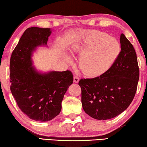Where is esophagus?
<instances>
[{"mask_svg":"<svg viewBox=\"0 0 147 147\" xmlns=\"http://www.w3.org/2000/svg\"><path fill=\"white\" fill-rule=\"evenodd\" d=\"M79 80H80V78H79L78 76H75L74 77V81L75 83H78L79 82Z\"/></svg>","mask_w":147,"mask_h":147,"instance_id":"obj_1","label":"esophagus"}]
</instances>
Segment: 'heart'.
<instances>
[{
    "label": "heart",
    "instance_id": "1",
    "mask_svg": "<svg viewBox=\"0 0 147 147\" xmlns=\"http://www.w3.org/2000/svg\"><path fill=\"white\" fill-rule=\"evenodd\" d=\"M71 52L82 54L80 68L85 75L93 77L101 75L111 67L120 53V45L107 33L90 31L83 33L74 44Z\"/></svg>",
    "mask_w": 147,
    "mask_h": 147
}]
</instances>
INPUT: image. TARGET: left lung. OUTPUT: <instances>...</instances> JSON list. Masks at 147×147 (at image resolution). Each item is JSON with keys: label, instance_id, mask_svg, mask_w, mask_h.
<instances>
[{"label": "left lung", "instance_id": "1", "mask_svg": "<svg viewBox=\"0 0 147 147\" xmlns=\"http://www.w3.org/2000/svg\"><path fill=\"white\" fill-rule=\"evenodd\" d=\"M121 51L112 66L100 76L81 79V103L86 114L94 119L114 118L131 103L139 78L137 55L123 33Z\"/></svg>", "mask_w": 147, "mask_h": 147}]
</instances>
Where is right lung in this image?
I'll use <instances>...</instances> for the list:
<instances>
[{"label":"right lung","mask_w":147,"mask_h":147,"mask_svg":"<svg viewBox=\"0 0 147 147\" xmlns=\"http://www.w3.org/2000/svg\"><path fill=\"white\" fill-rule=\"evenodd\" d=\"M51 33L49 28H28L10 57V91L20 110L35 121H50L60 114L64 94L74 81L69 70L42 74L32 66V52L47 45Z\"/></svg>","instance_id":"right-lung-1"}]
</instances>
